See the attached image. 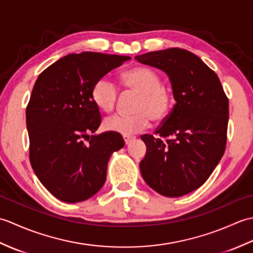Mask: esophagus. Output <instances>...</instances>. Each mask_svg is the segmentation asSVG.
<instances>
[{
	"label": "esophagus",
	"instance_id": "esophagus-1",
	"mask_svg": "<svg viewBox=\"0 0 253 253\" xmlns=\"http://www.w3.org/2000/svg\"><path fill=\"white\" fill-rule=\"evenodd\" d=\"M123 138H124V141H125L126 144H129L132 139H135V137L130 136V135H123Z\"/></svg>",
	"mask_w": 253,
	"mask_h": 253
}]
</instances>
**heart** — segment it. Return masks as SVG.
<instances>
[{
  "label": "heart",
  "instance_id": "b5f03b06",
  "mask_svg": "<svg viewBox=\"0 0 253 253\" xmlns=\"http://www.w3.org/2000/svg\"><path fill=\"white\" fill-rule=\"evenodd\" d=\"M122 82L128 91L138 93L131 114H114L104 121L107 130L129 135L149 126L150 122H163L174 106V93L163 84L161 75L150 67H136L123 74ZM120 94L117 85L110 78L102 77L94 83L91 98L100 110L111 112Z\"/></svg>",
  "mask_w": 253,
  "mask_h": 253
}]
</instances>
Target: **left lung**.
Listing matches in <instances>:
<instances>
[{
    "mask_svg": "<svg viewBox=\"0 0 253 253\" xmlns=\"http://www.w3.org/2000/svg\"><path fill=\"white\" fill-rule=\"evenodd\" d=\"M135 58L168 74L176 101L155 136H141V175L160 195L181 197L201 187L223 157L228 99L217 75L189 51L170 47Z\"/></svg>",
    "mask_w": 253,
    "mask_h": 253,
    "instance_id": "8db88e82",
    "label": "left lung"
}]
</instances>
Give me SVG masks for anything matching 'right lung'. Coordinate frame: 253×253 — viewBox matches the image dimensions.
I'll use <instances>...</instances> for the list:
<instances>
[{"label": "right lung", "instance_id": "obj_1", "mask_svg": "<svg viewBox=\"0 0 253 253\" xmlns=\"http://www.w3.org/2000/svg\"><path fill=\"white\" fill-rule=\"evenodd\" d=\"M129 56L83 52L42 72L26 109L32 169L55 198L68 203L94 196L106 179L109 159L124 147L115 131L89 135L101 124L91 98L96 80Z\"/></svg>", "mask_w": 253, "mask_h": 253}]
</instances>
